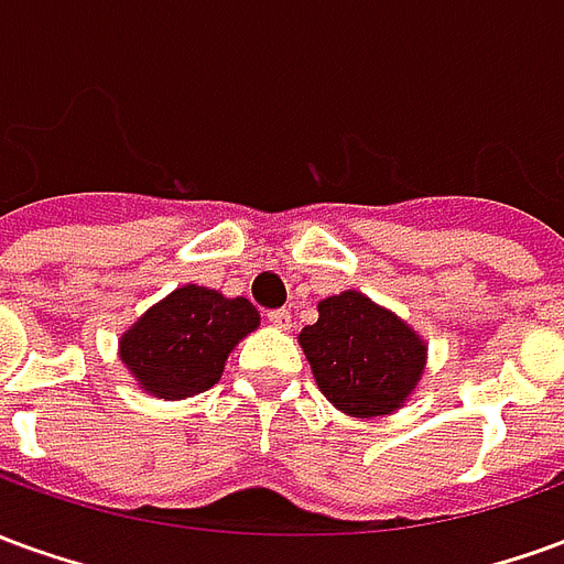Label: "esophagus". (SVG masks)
Returning <instances> with one entry per match:
<instances>
[{
    "mask_svg": "<svg viewBox=\"0 0 564 564\" xmlns=\"http://www.w3.org/2000/svg\"><path fill=\"white\" fill-rule=\"evenodd\" d=\"M269 323L274 329H290L293 326V314L286 307H278V311H269Z\"/></svg>",
    "mask_w": 564,
    "mask_h": 564,
    "instance_id": "esophagus-1",
    "label": "esophagus"
}]
</instances>
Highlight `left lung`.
I'll return each instance as SVG.
<instances>
[{
  "label": "left lung",
  "mask_w": 564,
  "mask_h": 564,
  "mask_svg": "<svg viewBox=\"0 0 564 564\" xmlns=\"http://www.w3.org/2000/svg\"><path fill=\"white\" fill-rule=\"evenodd\" d=\"M317 311V323L302 329L299 344L319 392L347 416L399 411L423 378V338L356 290L323 299Z\"/></svg>",
  "instance_id": "8db88e82"
}]
</instances>
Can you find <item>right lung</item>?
<instances>
[{"mask_svg": "<svg viewBox=\"0 0 564 564\" xmlns=\"http://www.w3.org/2000/svg\"><path fill=\"white\" fill-rule=\"evenodd\" d=\"M257 326L259 311L247 299L186 283L123 332L120 359L141 390L177 402L210 390L235 344Z\"/></svg>", "mask_w": 564, "mask_h": 564, "instance_id": "1", "label": "right lung"}]
</instances>
